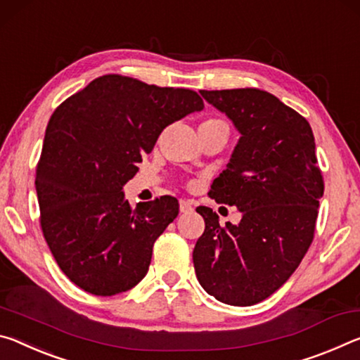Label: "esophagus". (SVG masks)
<instances>
[{"label": "esophagus", "instance_id": "34e87169", "mask_svg": "<svg viewBox=\"0 0 360 360\" xmlns=\"http://www.w3.org/2000/svg\"><path fill=\"white\" fill-rule=\"evenodd\" d=\"M193 202L188 201V199H180V212H184V214H186V212H193Z\"/></svg>", "mask_w": 360, "mask_h": 360}]
</instances>
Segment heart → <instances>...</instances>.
Instances as JSON below:
<instances>
[{
  "label": "heart",
  "mask_w": 360,
  "mask_h": 360,
  "mask_svg": "<svg viewBox=\"0 0 360 360\" xmlns=\"http://www.w3.org/2000/svg\"><path fill=\"white\" fill-rule=\"evenodd\" d=\"M201 126H226V124H225V121L219 120V117H209V120H205Z\"/></svg>",
  "instance_id": "heart-1"
}]
</instances>
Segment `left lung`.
Returning <instances> with one entry per match:
<instances>
[{"label": "left lung", "mask_w": 360, "mask_h": 360, "mask_svg": "<svg viewBox=\"0 0 360 360\" xmlns=\"http://www.w3.org/2000/svg\"><path fill=\"white\" fill-rule=\"evenodd\" d=\"M240 132L209 196L236 205L239 225H220L199 205L205 229L193 250L199 284L233 306L263 302L293 274L314 239L323 179L309 122L255 87L201 91Z\"/></svg>", "instance_id": "1"}]
</instances>
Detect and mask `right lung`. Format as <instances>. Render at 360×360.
Returning a JSON list of instances; mask_svg holds the SVG:
<instances>
[{
    "label": "right lung",
    "instance_id": "obj_1",
    "mask_svg": "<svg viewBox=\"0 0 360 360\" xmlns=\"http://www.w3.org/2000/svg\"><path fill=\"white\" fill-rule=\"evenodd\" d=\"M202 108L191 89L122 75L96 78L56 108L34 186L44 239L73 284L111 297L145 278L179 201L161 196L132 209L122 186L164 129Z\"/></svg>",
    "mask_w": 360,
    "mask_h": 360
}]
</instances>
